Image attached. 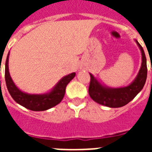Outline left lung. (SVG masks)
Masks as SVG:
<instances>
[{
	"mask_svg": "<svg viewBox=\"0 0 152 152\" xmlns=\"http://www.w3.org/2000/svg\"><path fill=\"white\" fill-rule=\"evenodd\" d=\"M142 53V65L139 72L136 78L129 86L122 88H108L102 86L90 75V83L89 87V94L94 102L109 107H121L126 105L136 97L143 88L147 76V58L142 47L136 40ZM152 71V67H151Z\"/></svg>",
	"mask_w": 152,
	"mask_h": 152,
	"instance_id": "1",
	"label": "left lung"
}]
</instances>
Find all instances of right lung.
<instances>
[{"mask_svg":"<svg viewBox=\"0 0 152 152\" xmlns=\"http://www.w3.org/2000/svg\"><path fill=\"white\" fill-rule=\"evenodd\" d=\"M9 53L5 62V78L9 93L15 102L26 108L35 112L46 111L58 105L63 100L67 84L75 77L76 73H71L60 80L50 92L43 94H29L23 92L15 86L9 72Z\"/></svg>","mask_w":152,"mask_h":152,"instance_id":"right-lung-1","label":"right lung"}]
</instances>
